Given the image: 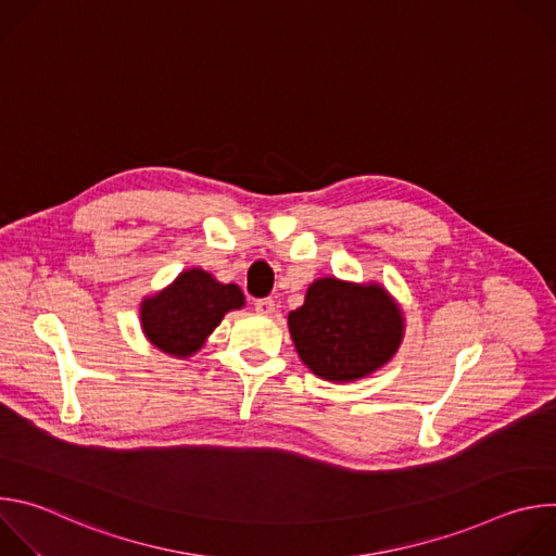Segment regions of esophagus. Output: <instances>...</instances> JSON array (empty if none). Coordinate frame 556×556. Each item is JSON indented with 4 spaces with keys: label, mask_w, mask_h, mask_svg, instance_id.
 <instances>
[{
    "label": "esophagus",
    "mask_w": 556,
    "mask_h": 556,
    "mask_svg": "<svg viewBox=\"0 0 556 556\" xmlns=\"http://www.w3.org/2000/svg\"><path fill=\"white\" fill-rule=\"evenodd\" d=\"M255 309H257L260 314H273V312H275V301H273L270 296L257 299V301H255Z\"/></svg>",
    "instance_id": "esophagus-1"
}]
</instances>
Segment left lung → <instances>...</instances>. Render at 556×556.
<instances>
[{
    "label": "left lung",
    "mask_w": 556,
    "mask_h": 556,
    "mask_svg": "<svg viewBox=\"0 0 556 556\" xmlns=\"http://www.w3.org/2000/svg\"><path fill=\"white\" fill-rule=\"evenodd\" d=\"M288 328L301 361L326 380H356L382 367L401 345L403 316L380 286L319 279Z\"/></svg>",
    "instance_id": "8db88e82"
}]
</instances>
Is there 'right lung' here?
I'll return each mask as SVG.
<instances>
[{
	"label": "right lung",
	"instance_id": "right-lung-1",
	"mask_svg": "<svg viewBox=\"0 0 556 556\" xmlns=\"http://www.w3.org/2000/svg\"><path fill=\"white\" fill-rule=\"evenodd\" d=\"M242 305L244 294L235 283H219L193 268L157 296L144 299L140 321L155 348L174 356H191L219 326L222 316Z\"/></svg>",
	"mask_w": 556,
	"mask_h": 556
}]
</instances>
